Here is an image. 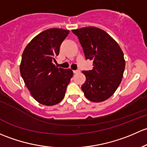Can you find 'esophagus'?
<instances>
[{
    "mask_svg": "<svg viewBox=\"0 0 147 147\" xmlns=\"http://www.w3.org/2000/svg\"><path fill=\"white\" fill-rule=\"evenodd\" d=\"M79 71H80L79 70H74L73 71L74 74H77V73H78V72H79Z\"/></svg>",
    "mask_w": 147,
    "mask_h": 147,
    "instance_id": "1",
    "label": "esophagus"
}]
</instances>
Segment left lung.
<instances>
[{
	"label": "left lung",
	"mask_w": 147,
	"mask_h": 147,
	"mask_svg": "<svg viewBox=\"0 0 147 147\" xmlns=\"http://www.w3.org/2000/svg\"><path fill=\"white\" fill-rule=\"evenodd\" d=\"M86 59L93 60V69L83 71L86 80L81 86L88 100L100 102L114 94L122 81L125 61L120 47L101 29L87 27L73 30Z\"/></svg>",
	"instance_id": "1"
}]
</instances>
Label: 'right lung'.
I'll return each instance as SVG.
<instances>
[{
	"label": "right lung",
	"mask_w": 147,
	"mask_h": 147,
	"mask_svg": "<svg viewBox=\"0 0 147 147\" xmlns=\"http://www.w3.org/2000/svg\"><path fill=\"white\" fill-rule=\"evenodd\" d=\"M69 30L51 28L34 37L24 49L20 71L34 100L51 106L61 102L73 76L71 69L54 64Z\"/></svg>",
	"instance_id": "add662e5"
}]
</instances>
